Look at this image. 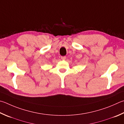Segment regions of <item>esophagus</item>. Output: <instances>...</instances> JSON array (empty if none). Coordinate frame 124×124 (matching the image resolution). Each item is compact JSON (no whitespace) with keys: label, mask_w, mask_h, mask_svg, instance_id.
<instances>
[{"label":"esophagus","mask_w":124,"mask_h":124,"mask_svg":"<svg viewBox=\"0 0 124 124\" xmlns=\"http://www.w3.org/2000/svg\"><path fill=\"white\" fill-rule=\"evenodd\" d=\"M61 58L62 60H65L66 58V56H62V57H61Z\"/></svg>","instance_id":"1"}]
</instances>
